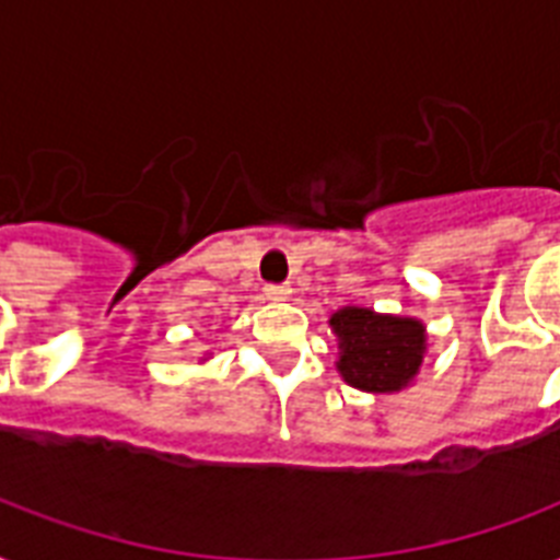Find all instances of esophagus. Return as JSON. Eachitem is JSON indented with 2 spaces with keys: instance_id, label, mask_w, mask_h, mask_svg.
Returning a JSON list of instances; mask_svg holds the SVG:
<instances>
[{
  "instance_id": "obj_1",
  "label": "esophagus",
  "mask_w": 560,
  "mask_h": 560,
  "mask_svg": "<svg viewBox=\"0 0 560 560\" xmlns=\"http://www.w3.org/2000/svg\"><path fill=\"white\" fill-rule=\"evenodd\" d=\"M264 293H267L270 299H276V302H284V299L293 296V288H290V284H267Z\"/></svg>"
}]
</instances>
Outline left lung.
<instances>
[{"label":"left lung","instance_id":"left-lung-1","mask_svg":"<svg viewBox=\"0 0 560 560\" xmlns=\"http://www.w3.org/2000/svg\"><path fill=\"white\" fill-rule=\"evenodd\" d=\"M337 372L360 392L392 395L407 389L427 354V325L416 316L377 314L372 307L346 305L334 311Z\"/></svg>","mask_w":560,"mask_h":560}]
</instances>
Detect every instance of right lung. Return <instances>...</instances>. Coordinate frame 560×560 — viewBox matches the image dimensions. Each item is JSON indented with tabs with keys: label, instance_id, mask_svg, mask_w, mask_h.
Wrapping results in <instances>:
<instances>
[{
	"label": "right lung",
	"instance_id": "obj_1",
	"mask_svg": "<svg viewBox=\"0 0 560 560\" xmlns=\"http://www.w3.org/2000/svg\"><path fill=\"white\" fill-rule=\"evenodd\" d=\"M209 354H211V351H206V354H202V360H209Z\"/></svg>",
	"mask_w": 560,
	"mask_h": 560
}]
</instances>
